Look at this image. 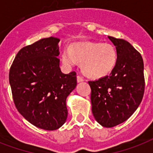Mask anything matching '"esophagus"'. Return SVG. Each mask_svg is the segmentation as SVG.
Here are the masks:
<instances>
[{
	"instance_id": "1",
	"label": "esophagus",
	"mask_w": 153,
	"mask_h": 153,
	"mask_svg": "<svg viewBox=\"0 0 153 153\" xmlns=\"http://www.w3.org/2000/svg\"><path fill=\"white\" fill-rule=\"evenodd\" d=\"M83 81H84V79H82V77L79 76V75L77 76V82H83Z\"/></svg>"
}]
</instances>
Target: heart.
Instances as JSON below:
<instances>
[{"label": "heart", "instance_id": "obj_1", "mask_svg": "<svg viewBox=\"0 0 153 153\" xmlns=\"http://www.w3.org/2000/svg\"><path fill=\"white\" fill-rule=\"evenodd\" d=\"M62 62L67 66L82 62V71L86 76L99 79L109 74L116 66L117 54L109 44L94 42L76 43L62 54Z\"/></svg>", "mask_w": 153, "mask_h": 153}]
</instances>
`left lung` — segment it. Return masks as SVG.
I'll return each mask as SVG.
<instances>
[{"label":"left lung","instance_id":"left-lung-1","mask_svg":"<svg viewBox=\"0 0 153 153\" xmlns=\"http://www.w3.org/2000/svg\"><path fill=\"white\" fill-rule=\"evenodd\" d=\"M116 47L117 59L109 75L89 81L94 118L111 128L126 121L137 109L145 92L144 62L128 42L108 36Z\"/></svg>","mask_w":153,"mask_h":153}]
</instances>
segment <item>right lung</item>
I'll list each match as a JSON object with an SVG mask.
<instances>
[{
	"mask_svg": "<svg viewBox=\"0 0 153 153\" xmlns=\"http://www.w3.org/2000/svg\"><path fill=\"white\" fill-rule=\"evenodd\" d=\"M44 38L19 51L10 67L9 83L16 109L27 121L55 130L67 117L66 100L77 86L76 73H62L59 42Z\"/></svg>",
	"mask_w": 153,
	"mask_h": 153,
	"instance_id": "obj_1",
	"label": "right lung"
}]
</instances>
